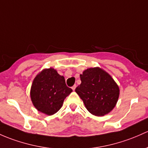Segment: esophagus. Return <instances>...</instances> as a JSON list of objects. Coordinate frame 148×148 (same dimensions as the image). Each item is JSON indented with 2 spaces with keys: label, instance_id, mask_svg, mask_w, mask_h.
<instances>
[{
  "label": "esophagus",
  "instance_id": "1",
  "mask_svg": "<svg viewBox=\"0 0 148 148\" xmlns=\"http://www.w3.org/2000/svg\"><path fill=\"white\" fill-rule=\"evenodd\" d=\"M76 87H77V85H74V86H73L72 87H71V88H72V90L73 91H74V90H75V88H76Z\"/></svg>",
  "mask_w": 148,
  "mask_h": 148
}]
</instances>
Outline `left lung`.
<instances>
[{"label": "left lung", "mask_w": 148, "mask_h": 148, "mask_svg": "<svg viewBox=\"0 0 148 148\" xmlns=\"http://www.w3.org/2000/svg\"><path fill=\"white\" fill-rule=\"evenodd\" d=\"M82 83L75 91L91 114L103 116L116 105L120 90L117 84L106 71L99 67L89 68L80 74Z\"/></svg>", "instance_id": "obj_1"}]
</instances>
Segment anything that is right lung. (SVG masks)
<instances>
[{"label":"right lung","instance_id":"obj_1","mask_svg":"<svg viewBox=\"0 0 148 148\" xmlns=\"http://www.w3.org/2000/svg\"><path fill=\"white\" fill-rule=\"evenodd\" d=\"M72 89L66 85L63 76L53 68L43 69L34 79L30 97L37 111L51 116L62 108Z\"/></svg>","mask_w":148,"mask_h":148}]
</instances>
